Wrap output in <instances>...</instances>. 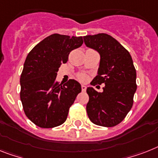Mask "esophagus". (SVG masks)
<instances>
[{
	"mask_svg": "<svg viewBox=\"0 0 158 158\" xmlns=\"http://www.w3.org/2000/svg\"><path fill=\"white\" fill-rule=\"evenodd\" d=\"M81 90L83 91V92H85V91L86 90V86L84 85H81Z\"/></svg>",
	"mask_w": 158,
	"mask_h": 158,
	"instance_id": "obj_1",
	"label": "esophagus"
}]
</instances>
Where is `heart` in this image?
Instances as JSON below:
<instances>
[{
	"label": "heart",
	"instance_id": "1",
	"mask_svg": "<svg viewBox=\"0 0 158 158\" xmlns=\"http://www.w3.org/2000/svg\"><path fill=\"white\" fill-rule=\"evenodd\" d=\"M85 78H86V77H85V75H84V74H81L80 76H79V79L81 81H84Z\"/></svg>",
	"mask_w": 158,
	"mask_h": 158
}]
</instances>
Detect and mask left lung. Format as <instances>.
Listing matches in <instances>:
<instances>
[{
  "label": "left lung",
  "mask_w": 158,
  "mask_h": 158,
  "mask_svg": "<svg viewBox=\"0 0 158 158\" xmlns=\"http://www.w3.org/2000/svg\"><path fill=\"white\" fill-rule=\"evenodd\" d=\"M86 47L100 55L98 75L90 84H105L99 93L88 87L86 111L93 123L114 127L124 119L133 105L136 90V72L131 55L115 39L107 34L83 37Z\"/></svg>",
  "instance_id": "left-lung-1"
}]
</instances>
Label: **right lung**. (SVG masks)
Listing matches in <instances>:
<instances>
[{
  "instance_id": "right-lung-1",
  "label": "right lung",
  "mask_w": 158,
  "mask_h": 158,
  "mask_svg": "<svg viewBox=\"0 0 158 158\" xmlns=\"http://www.w3.org/2000/svg\"><path fill=\"white\" fill-rule=\"evenodd\" d=\"M82 44L81 36L53 34L27 55L21 74L20 98L25 114L35 125L52 128L66 120L81 86L73 79L59 84L56 77L61 64L69 60L70 52Z\"/></svg>"
}]
</instances>
